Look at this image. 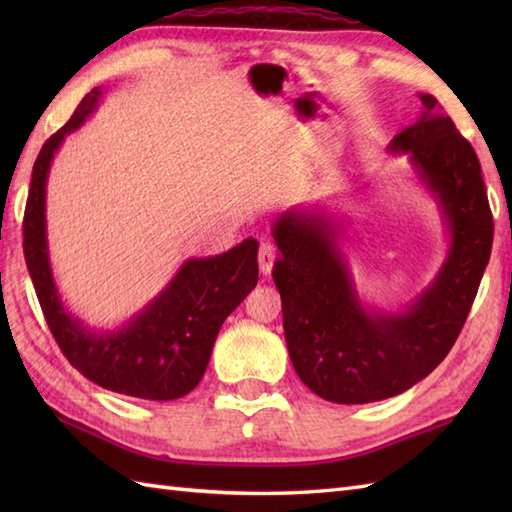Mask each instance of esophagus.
I'll list each match as a JSON object with an SVG mask.
<instances>
[{"instance_id": "1", "label": "esophagus", "mask_w": 512, "mask_h": 512, "mask_svg": "<svg viewBox=\"0 0 512 512\" xmlns=\"http://www.w3.org/2000/svg\"><path fill=\"white\" fill-rule=\"evenodd\" d=\"M275 259H277V248L270 242H262V246H259V257H257L262 275H270V270L275 266Z\"/></svg>"}]
</instances>
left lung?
Masks as SVG:
<instances>
[{
    "mask_svg": "<svg viewBox=\"0 0 512 512\" xmlns=\"http://www.w3.org/2000/svg\"><path fill=\"white\" fill-rule=\"evenodd\" d=\"M422 114L389 143L438 204L447 255L431 284L396 310L369 303L343 244L347 217L328 202L295 206L273 224V270L292 367L323 400L363 405L398 396L449 354L469 317L493 246L482 167L431 94Z\"/></svg>",
    "mask_w": 512,
    "mask_h": 512,
    "instance_id": "1",
    "label": "left lung"
}]
</instances>
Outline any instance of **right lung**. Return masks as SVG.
<instances>
[{
    "label": "right lung",
    "instance_id": "add662e5",
    "mask_svg": "<svg viewBox=\"0 0 512 512\" xmlns=\"http://www.w3.org/2000/svg\"><path fill=\"white\" fill-rule=\"evenodd\" d=\"M105 94L103 85L85 94L70 121L39 151L24 215L26 266L54 341L85 378L132 398L176 400L198 387L222 323L257 286L259 244L246 237L222 255L184 259L169 284L118 328H90L72 314L50 262L48 173L65 136L99 110Z\"/></svg>",
    "mask_w": 512,
    "mask_h": 512
}]
</instances>
